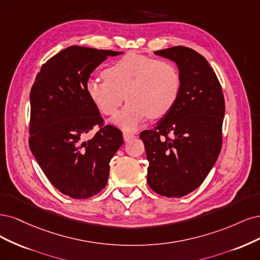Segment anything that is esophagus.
I'll return each mask as SVG.
<instances>
[{
  "label": "esophagus",
  "mask_w": 260,
  "mask_h": 260,
  "mask_svg": "<svg viewBox=\"0 0 260 260\" xmlns=\"http://www.w3.org/2000/svg\"><path fill=\"white\" fill-rule=\"evenodd\" d=\"M135 137H136V136L134 135V134L126 133V132H124V133H123V138H124V140H125V141H129V140H132V139L135 138Z\"/></svg>",
  "instance_id": "34e87169"
}]
</instances>
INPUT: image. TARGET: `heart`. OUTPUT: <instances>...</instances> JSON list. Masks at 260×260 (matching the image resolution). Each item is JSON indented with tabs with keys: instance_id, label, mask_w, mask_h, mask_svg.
<instances>
[{
	"instance_id": "obj_1",
	"label": "heart",
	"mask_w": 260,
	"mask_h": 260,
	"mask_svg": "<svg viewBox=\"0 0 260 260\" xmlns=\"http://www.w3.org/2000/svg\"><path fill=\"white\" fill-rule=\"evenodd\" d=\"M104 81L90 80L86 93L103 114L114 116L124 100L127 103L115 123L136 129L147 118L160 119L177 103L181 79L172 61L127 54L106 68Z\"/></svg>"
}]
</instances>
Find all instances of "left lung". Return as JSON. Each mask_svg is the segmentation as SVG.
I'll return each instance as SVG.
<instances>
[{
	"label": "left lung",
	"mask_w": 260,
	"mask_h": 260,
	"mask_svg": "<svg viewBox=\"0 0 260 260\" xmlns=\"http://www.w3.org/2000/svg\"><path fill=\"white\" fill-rule=\"evenodd\" d=\"M154 54L177 64L181 87L172 110L140 134L149 161L147 182L158 194L181 198L204 181L218 158L224 99L216 73L198 52L174 46Z\"/></svg>",
	"instance_id": "1"
}]
</instances>
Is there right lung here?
<instances>
[{
	"instance_id": "right-lung-1",
	"label": "right lung",
	"mask_w": 260,
	"mask_h": 260,
	"mask_svg": "<svg viewBox=\"0 0 260 260\" xmlns=\"http://www.w3.org/2000/svg\"><path fill=\"white\" fill-rule=\"evenodd\" d=\"M122 52L70 46L42 66L30 91L29 146L52 185L72 199H87L106 186L122 132L104 125L86 84L108 56ZM99 124L91 140L85 135Z\"/></svg>"
}]
</instances>
